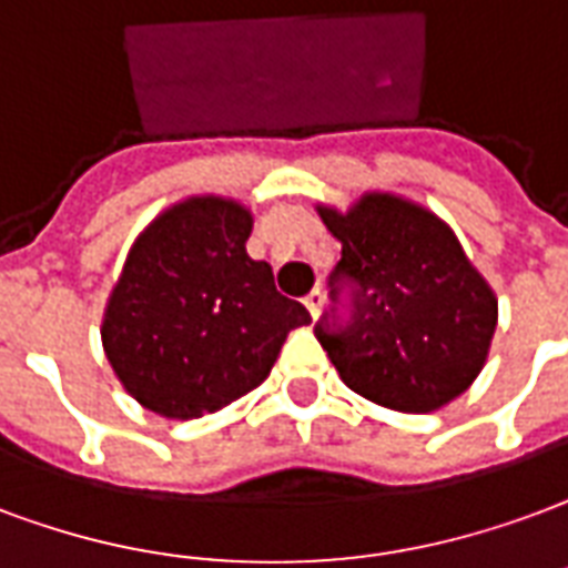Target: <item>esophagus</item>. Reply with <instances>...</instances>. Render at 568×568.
Returning <instances> with one entry per match:
<instances>
[{
    "label": "esophagus",
    "instance_id": "esophagus-1",
    "mask_svg": "<svg viewBox=\"0 0 568 568\" xmlns=\"http://www.w3.org/2000/svg\"><path fill=\"white\" fill-rule=\"evenodd\" d=\"M322 304H325V295H322L318 288H313V292L304 297V306L310 310V316L313 318H318V313H322Z\"/></svg>",
    "mask_w": 568,
    "mask_h": 568
}]
</instances>
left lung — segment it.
<instances>
[{
	"instance_id": "obj_1",
	"label": "left lung",
	"mask_w": 568,
	"mask_h": 568,
	"mask_svg": "<svg viewBox=\"0 0 568 568\" xmlns=\"http://www.w3.org/2000/svg\"><path fill=\"white\" fill-rule=\"evenodd\" d=\"M343 243L316 337L348 388L385 409L424 415L460 397L487 361L497 295L436 213L390 192H367L346 213L318 207Z\"/></svg>"
}]
</instances>
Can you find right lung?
I'll list each match as a JSON object with an SVG mask.
<instances>
[{
  "instance_id": "add662e5",
  "label": "right lung",
  "mask_w": 568,
  "mask_h": 568,
  "mask_svg": "<svg viewBox=\"0 0 568 568\" xmlns=\"http://www.w3.org/2000/svg\"><path fill=\"white\" fill-rule=\"evenodd\" d=\"M252 213L195 195L146 225L125 255L102 318L116 379L144 409L201 418L258 388L304 304L276 292L267 262L246 255Z\"/></svg>"
}]
</instances>
